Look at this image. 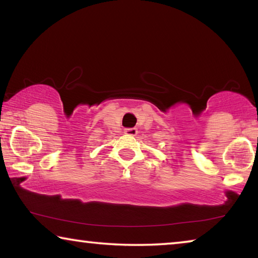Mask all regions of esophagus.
Segmentation results:
<instances>
[{"label": "esophagus", "instance_id": "esophagus-1", "mask_svg": "<svg viewBox=\"0 0 258 258\" xmlns=\"http://www.w3.org/2000/svg\"><path fill=\"white\" fill-rule=\"evenodd\" d=\"M124 133L126 135H130V137H134V135H137L138 130L134 128V127H132V128H125L124 130Z\"/></svg>", "mask_w": 258, "mask_h": 258}]
</instances>
